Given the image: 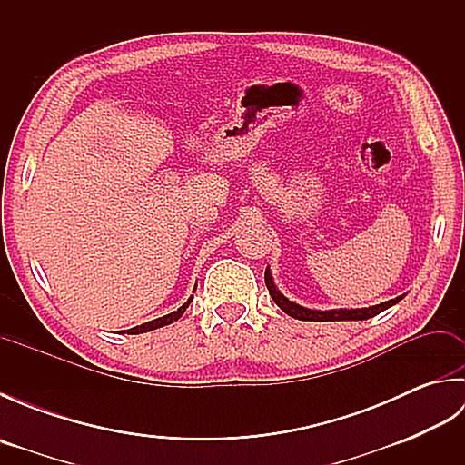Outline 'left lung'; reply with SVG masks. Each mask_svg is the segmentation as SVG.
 I'll return each instance as SVG.
<instances>
[{"mask_svg":"<svg viewBox=\"0 0 465 465\" xmlns=\"http://www.w3.org/2000/svg\"><path fill=\"white\" fill-rule=\"evenodd\" d=\"M265 285H268L272 300L280 305V308L292 315L295 320H308V322H335V320H368L373 318V315L381 313L383 310L391 308L393 303H398L403 295L396 300H390V302H383L380 305H371V308H363V310H330V312H315V310H308V308H302V305L290 302L288 298H283V295L278 292V288L273 285L272 280V273L270 270H265Z\"/></svg>","mask_w":465,"mask_h":465,"instance_id":"8db88e82","label":"left lung"}]
</instances>
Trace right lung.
Segmentation results:
<instances>
[{"label": "right lung", "mask_w": 465, "mask_h": 465, "mask_svg": "<svg viewBox=\"0 0 465 465\" xmlns=\"http://www.w3.org/2000/svg\"><path fill=\"white\" fill-rule=\"evenodd\" d=\"M190 303H192V298L187 300L177 312L167 313V315H163V318H157V320L147 322V323H143V325H135V328L127 330V333H145V331H152V330H157V328H163V325H170V323H173V322H177V320L182 318V313L185 312V308H187V305H190Z\"/></svg>", "instance_id": "obj_1"}]
</instances>
